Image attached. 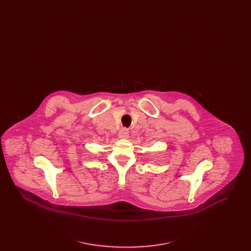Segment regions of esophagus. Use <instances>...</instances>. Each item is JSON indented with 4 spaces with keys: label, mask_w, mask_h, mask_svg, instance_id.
<instances>
[{
    "label": "esophagus",
    "mask_w": 251,
    "mask_h": 251,
    "mask_svg": "<svg viewBox=\"0 0 251 251\" xmlns=\"http://www.w3.org/2000/svg\"><path fill=\"white\" fill-rule=\"evenodd\" d=\"M128 136H129V131L127 129L123 128V129L120 130V132H119V137L120 138L125 139V138H128Z\"/></svg>",
    "instance_id": "obj_1"
}]
</instances>
